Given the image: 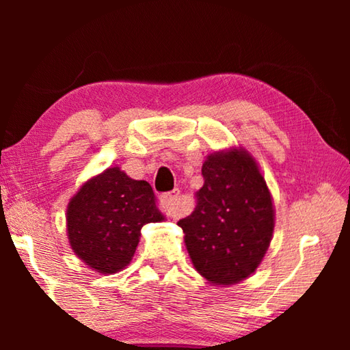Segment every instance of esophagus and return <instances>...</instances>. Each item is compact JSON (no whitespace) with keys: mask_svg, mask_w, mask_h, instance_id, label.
Returning <instances> with one entry per match:
<instances>
[{"mask_svg":"<svg viewBox=\"0 0 350 350\" xmlns=\"http://www.w3.org/2000/svg\"><path fill=\"white\" fill-rule=\"evenodd\" d=\"M180 191L179 189H173L171 193H165L161 196V204L163 206V211L167 213L170 217L179 216V210H177V199H179Z\"/></svg>","mask_w":350,"mask_h":350,"instance_id":"obj_1","label":"esophagus"}]
</instances>
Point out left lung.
Returning a JSON list of instances; mask_svg holds the SVG:
<instances>
[{"mask_svg":"<svg viewBox=\"0 0 350 350\" xmlns=\"http://www.w3.org/2000/svg\"><path fill=\"white\" fill-rule=\"evenodd\" d=\"M196 206L177 225L194 269L213 284L239 282L262 260L273 234L271 196L247 151L211 154L202 165Z\"/></svg>","mask_w":350,"mask_h":350,"instance_id":"1","label":"left lung"}]
</instances>
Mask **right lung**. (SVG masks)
Segmentation results:
<instances>
[{"instance_id":"obj_1","label":"right lung","mask_w":350,"mask_h":350,"mask_svg":"<svg viewBox=\"0 0 350 350\" xmlns=\"http://www.w3.org/2000/svg\"><path fill=\"white\" fill-rule=\"evenodd\" d=\"M68 238L77 256L98 273L129 264L145 224L163 221L151 185L108 168L92 177L68 205Z\"/></svg>"}]
</instances>
